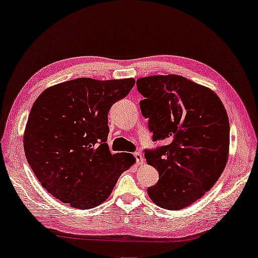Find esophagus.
<instances>
[{
	"label": "esophagus",
	"instance_id": "obj_1",
	"mask_svg": "<svg viewBox=\"0 0 258 258\" xmlns=\"http://www.w3.org/2000/svg\"><path fill=\"white\" fill-rule=\"evenodd\" d=\"M134 157H135V159H136V162H137L138 164L144 163V158H143L142 153H139V152H135Z\"/></svg>",
	"mask_w": 258,
	"mask_h": 258
}]
</instances>
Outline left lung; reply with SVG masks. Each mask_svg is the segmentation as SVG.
Masks as SVG:
<instances>
[{"mask_svg":"<svg viewBox=\"0 0 258 258\" xmlns=\"http://www.w3.org/2000/svg\"><path fill=\"white\" fill-rule=\"evenodd\" d=\"M143 116L149 119L153 142L145 159L159 172L147 188L161 208L178 210L199 200L216 183L226 166L230 123L213 90L180 75H153L137 80Z\"/></svg>","mask_w":258,"mask_h":258,"instance_id":"1","label":"left lung"}]
</instances>
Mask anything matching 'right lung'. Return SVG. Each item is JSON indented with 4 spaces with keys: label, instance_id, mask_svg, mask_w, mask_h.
<instances>
[{
    "label": "right lung",
    "instance_id": "obj_1",
    "mask_svg": "<svg viewBox=\"0 0 258 258\" xmlns=\"http://www.w3.org/2000/svg\"><path fill=\"white\" fill-rule=\"evenodd\" d=\"M134 84V79L80 78L37 97L25 128V155L56 199L78 209L95 208L135 163L133 154H112L106 144L108 111Z\"/></svg>",
    "mask_w": 258,
    "mask_h": 258
}]
</instances>
